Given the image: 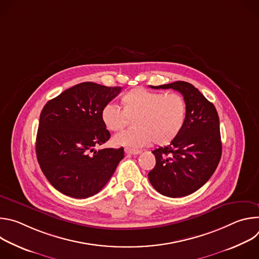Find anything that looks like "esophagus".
<instances>
[{"label": "esophagus", "instance_id": "obj_1", "mask_svg": "<svg viewBox=\"0 0 259 259\" xmlns=\"http://www.w3.org/2000/svg\"><path fill=\"white\" fill-rule=\"evenodd\" d=\"M125 153L128 154V155H139L141 153V151H139V150H132V149H128V147H126Z\"/></svg>", "mask_w": 259, "mask_h": 259}]
</instances>
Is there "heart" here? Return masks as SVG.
Listing matches in <instances>:
<instances>
[{"label": "heart", "instance_id": "b5f03b06", "mask_svg": "<svg viewBox=\"0 0 259 259\" xmlns=\"http://www.w3.org/2000/svg\"><path fill=\"white\" fill-rule=\"evenodd\" d=\"M122 109L106 103L100 112L101 122L108 131L117 132L134 119L136 128L117 134L116 145L138 149L155 142L168 145L182 131L188 116L187 101L178 93L153 91L142 87L129 90L121 97Z\"/></svg>", "mask_w": 259, "mask_h": 259}]
</instances>
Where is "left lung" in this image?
I'll return each instance as SVG.
<instances>
[{"label": "left lung", "mask_w": 259, "mask_h": 259, "mask_svg": "<svg viewBox=\"0 0 259 259\" xmlns=\"http://www.w3.org/2000/svg\"><path fill=\"white\" fill-rule=\"evenodd\" d=\"M173 89L187 101L188 116L177 138L153 151L156 166L149 180L160 194L170 198L186 197L209 180L221 158V140L217 110L195 86L177 81L152 87Z\"/></svg>", "instance_id": "8db88e82"}]
</instances>
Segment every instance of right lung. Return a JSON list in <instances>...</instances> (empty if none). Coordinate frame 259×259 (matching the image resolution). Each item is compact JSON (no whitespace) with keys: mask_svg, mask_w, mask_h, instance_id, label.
Masks as SVG:
<instances>
[{"mask_svg":"<svg viewBox=\"0 0 259 259\" xmlns=\"http://www.w3.org/2000/svg\"><path fill=\"white\" fill-rule=\"evenodd\" d=\"M121 90L85 82L43 107L35 154L48 181L63 195L76 199L96 195L124 158L123 147L95 150L110 137L101 122V108Z\"/></svg>","mask_w":259,"mask_h":259,"instance_id":"add662e5","label":"right lung"}]
</instances>
